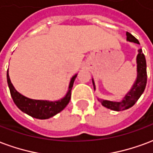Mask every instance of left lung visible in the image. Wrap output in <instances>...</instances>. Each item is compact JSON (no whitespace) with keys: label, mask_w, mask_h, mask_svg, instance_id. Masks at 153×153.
<instances>
[{"label":"left lung","mask_w":153,"mask_h":153,"mask_svg":"<svg viewBox=\"0 0 153 153\" xmlns=\"http://www.w3.org/2000/svg\"><path fill=\"white\" fill-rule=\"evenodd\" d=\"M127 41L130 42H134L136 44H139V41L131 35L130 32H126ZM139 53L137 55L136 62H137V78L131 88V90L126 94V95L124 97V99L121 102H113V101H109V100H104L99 99L102 105L105 107L107 108L111 109L113 111H123L126 109L131 108L132 106L134 105L140 96L142 95L143 91L145 90L146 84H147V64H146L145 56L143 53L142 49H139L138 51ZM93 81L94 89L95 90V85Z\"/></svg>","instance_id":"8db88e82"}]
</instances>
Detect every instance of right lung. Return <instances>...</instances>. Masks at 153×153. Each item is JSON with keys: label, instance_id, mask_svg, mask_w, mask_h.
I'll list each match as a JSON object with an SVG mask.
<instances>
[{"label": "right lung", "instance_id": "obj_1", "mask_svg": "<svg viewBox=\"0 0 153 153\" xmlns=\"http://www.w3.org/2000/svg\"><path fill=\"white\" fill-rule=\"evenodd\" d=\"M77 74L73 76L70 81L68 91L63 99L58 101H47V100H36L23 96V94L19 93L15 90L13 84L11 83L10 76H9V68L7 70V82L12 99L14 103L18 108L27 115L36 119H49L53 116L58 114L62 110L65 108V107L68 104L71 100V91L73 86V83L75 81Z\"/></svg>", "mask_w": 153, "mask_h": 153}]
</instances>
